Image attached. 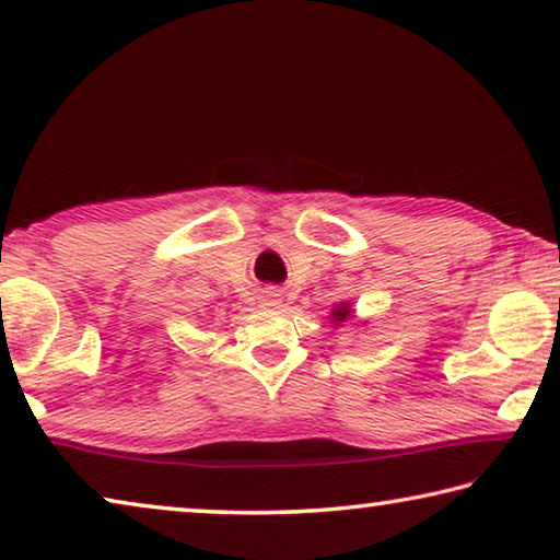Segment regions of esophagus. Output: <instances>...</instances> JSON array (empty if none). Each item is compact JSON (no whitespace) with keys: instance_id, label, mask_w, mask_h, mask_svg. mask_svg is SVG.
<instances>
[{"instance_id":"esophagus-1","label":"esophagus","mask_w":560,"mask_h":560,"mask_svg":"<svg viewBox=\"0 0 560 560\" xmlns=\"http://www.w3.org/2000/svg\"><path fill=\"white\" fill-rule=\"evenodd\" d=\"M281 303V299H279V293L277 291H264V296H261V306H267V308H277Z\"/></svg>"}]
</instances>
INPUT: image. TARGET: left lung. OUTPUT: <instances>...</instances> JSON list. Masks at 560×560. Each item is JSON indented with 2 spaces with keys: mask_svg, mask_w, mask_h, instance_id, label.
I'll use <instances>...</instances> for the list:
<instances>
[{
  "mask_svg": "<svg viewBox=\"0 0 560 560\" xmlns=\"http://www.w3.org/2000/svg\"><path fill=\"white\" fill-rule=\"evenodd\" d=\"M350 314V311H348V306H338L336 311H334V318L338 320V324H340V320H346V316Z\"/></svg>",
  "mask_w": 560,
  "mask_h": 560,
  "instance_id": "left-lung-1",
  "label": "left lung"
}]
</instances>
